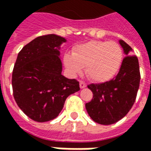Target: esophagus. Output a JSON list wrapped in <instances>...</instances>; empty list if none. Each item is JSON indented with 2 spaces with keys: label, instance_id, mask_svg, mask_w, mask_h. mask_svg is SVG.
Masks as SVG:
<instances>
[{
  "label": "esophagus",
  "instance_id": "1",
  "mask_svg": "<svg viewBox=\"0 0 151 151\" xmlns=\"http://www.w3.org/2000/svg\"><path fill=\"white\" fill-rule=\"evenodd\" d=\"M86 86V83L82 81H80V87L81 88H85Z\"/></svg>",
  "mask_w": 151,
  "mask_h": 151
}]
</instances>
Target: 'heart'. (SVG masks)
<instances>
[{"label": "heart", "mask_w": 151, "mask_h": 151, "mask_svg": "<svg viewBox=\"0 0 151 151\" xmlns=\"http://www.w3.org/2000/svg\"><path fill=\"white\" fill-rule=\"evenodd\" d=\"M69 72L76 75L86 67L87 77L96 82H105L119 72L123 61V50L114 41H90L78 46L73 54L65 56Z\"/></svg>", "instance_id": "b5f03b06"}]
</instances>
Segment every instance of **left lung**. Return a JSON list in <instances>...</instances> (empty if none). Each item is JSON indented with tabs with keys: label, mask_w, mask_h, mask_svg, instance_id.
<instances>
[{
	"label": "left lung",
	"mask_w": 151,
	"mask_h": 151,
	"mask_svg": "<svg viewBox=\"0 0 151 151\" xmlns=\"http://www.w3.org/2000/svg\"><path fill=\"white\" fill-rule=\"evenodd\" d=\"M119 44L126 56L118 75L109 81L87 86L93 97L86 103V108L91 119L100 124H113L123 119L133 107L139 87L138 58L130 55L132 49L124 41L119 40Z\"/></svg>",
	"instance_id": "8db88e82"
}]
</instances>
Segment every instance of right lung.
I'll use <instances>...</instances> for the list:
<instances>
[{
  "label": "right lung",
  "instance_id": "add662e5",
  "mask_svg": "<svg viewBox=\"0 0 151 151\" xmlns=\"http://www.w3.org/2000/svg\"><path fill=\"white\" fill-rule=\"evenodd\" d=\"M65 41L55 34L39 36L17 55L12 80L13 96L21 110L36 122L55 119L67 97L80 90L78 81L61 74L60 46Z\"/></svg>",
  "mask_w": 151,
  "mask_h": 151
}]
</instances>
